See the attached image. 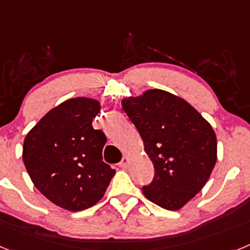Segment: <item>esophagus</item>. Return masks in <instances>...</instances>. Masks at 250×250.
Listing matches in <instances>:
<instances>
[{
    "mask_svg": "<svg viewBox=\"0 0 250 250\" xmlns=\"http://www.w3.org/2000/svg\"><path fill=\"white\" fill-rule=\"evenodd\" d=\"M119 165H120L121 167H126L127 165H129V156H127V155L124 156L123 160L120 161V164H119Z\"/></svg>",
    "mask_w": 250,
    "mask_h": 250,
    "instance_id": "34e87169",
    "label": "esophagus"
}]
</instances>
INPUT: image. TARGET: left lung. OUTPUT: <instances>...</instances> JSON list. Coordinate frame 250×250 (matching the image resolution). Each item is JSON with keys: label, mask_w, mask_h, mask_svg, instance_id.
<instances>
[{"label": "left lung", "mask_w": 250, "mask_h": 250, "mask_svg": "<svg viewBox=\"0 0 250 250\" xmlns=\"http://www.w3.org/2000/svg\"><path fill=\"white\" fill-rule=\"evenodd\" d=\"M121 104L155 167L154 180L143 193L167 210L182 209L202 190L215 167L213 127L190 104L164 90H146Z\"/></svg>", "instance_id": "obj_1"}]
</instances>
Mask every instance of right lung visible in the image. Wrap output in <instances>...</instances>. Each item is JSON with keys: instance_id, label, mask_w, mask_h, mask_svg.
Returning a JSON list of instances; mask_svg holds the SVG:
<instances>
[{"instance_id": "obj_1", "label": "right lung", "mask_w": 250, "mask_h": 250, "mask_svg": "<svg viewBox=\"0 0 250 250\" xmlns=\"http://www.w3.org/2000/svg\"><path fill=\"white\" fill-rule=\"evenodd\" d=\"M98 100L74 98L47 112L23 141L22 159L35 187L57 207L80 211L104 196L115 170L103 161L106 136L92 127Z\"/></svg>"}]
</instances>
